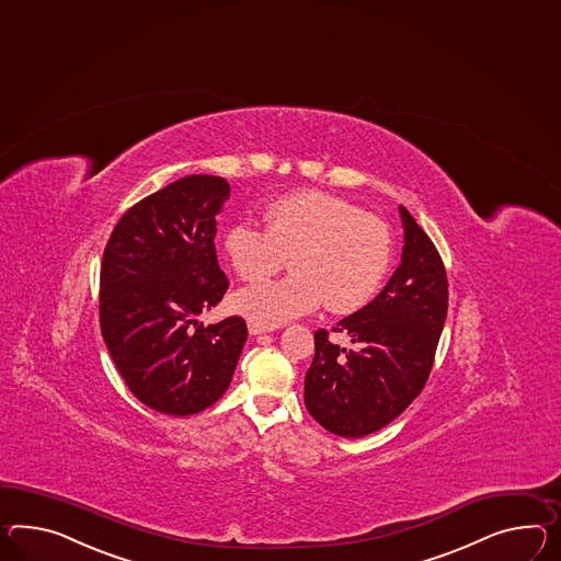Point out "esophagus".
I'll list each match as a JSON object with an SVG mask.
<instances>
[{"label":"esophagus","instance_id":"obj_1","mask_svg":"<svg viewBox=\"0 0 561 561\" xmlns=\"http://www.w3.org/2000/svg\"><path fill=\"white\" fill-rule=\"evenodd\" d=\"M247 327H249V332H251V334H263V332L274 330L272 327H263V324L255 322V320H249V322H247Z\"/></svg>","mask_w":561,"mask_h":561}]
</instances>
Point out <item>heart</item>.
Returning a JSON list of instances; mask_svg holds the SVG:
<instances>
[{
	"instance_id": "obj_1",
	"label": "heart",
	"mask_w": 561,
	"mask_h": 561,
	"mask_svg": "<svg viewBox=\"0 0 561 561\" xmlns=\"http://www.w3.org/2000/svg\"><path fill=\"white\" fill-rule=\"evenodd\" d=\"M225 253L247 282L284 270L282 282L245 287L234 308L263 327L308 314L322 301L336 314L356 312L379 291L391 261V231L379 217L322 191L287 194L265 210V229L253 220L232 222Z\"/></svg>"
}]
</instances>
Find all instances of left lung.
<instances>
[{
  "instance_id": "8db88e82",
  "label": "left lung",
  "mask_w": 561,
  "mask_h": 561,
  "mask_svg": "<svg viewBox=\"0 0 561 561\" xmlns=\"http://www.w3.org/2000/svg\"><path fill=\"white\" fill-rule=\"evenodd\" d=\"M401 263L375 300L334 329L344 350L316 330V355L304 382L310 415L332 434L369 436L391 424L422 393L448 312V277L436 245L399 206Z\"/></svg>"
}]
</instances>
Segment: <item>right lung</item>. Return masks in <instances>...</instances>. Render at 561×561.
Here are the masks:
<instances>
[{
	"instance_id": "obj_1",
	"label": "right lung",
	"mask_w": 561,
	"mask_h": 561,
	"mask_svg": "<svg viewBox=\"0 0 561 561\" xmlns=\"http://www.w3.org/2000/svg\"><path fill=\"white\" fill-rule=\"evenodd\" d=\"M229 191L220 176L176 180L127 208L103 251L101 334L129 391L165 415L219 401L247 341L241 316L194 320L229 289L215 249Z\"/></svg>"
}]
</instances>
